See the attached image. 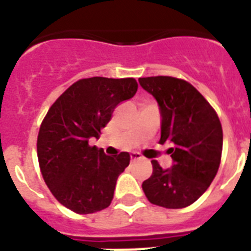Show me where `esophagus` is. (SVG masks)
I'll return each instance as SVG.
<instances>
[{
	"label": "esophagus",
	"instance_id": "esophagus-1",
	"mask_svg": "<svg viewBox=\"0 0 251 251\" xmlns=\"http://www.w3.org/2000/svg\"><path fill=\"white\" fill-rule=\"evenodd\" d=\"M130 159H131V161L141 160L142 155H141V153H138V152H133L131 155H130Z\"/></svg>",
	"mask_w": 251,
	"mask_h": 251
}]
</instances>
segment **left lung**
Here are the masks:
<instances>
[{"mask_svg": "<svg viewBox=\"0 0 251 251\" xmlns=\"http://www.w3.org/2000/svg\"><path fill=\"white\" fill-rule=\"evenodd\" d=\"M156 99L161 112L159 143H171L169 169L152 160V176L142 183L150 202L165 208L193 204L218 173L223 151V129L211 104L193 84L173 76L139 78Z\"/></svg>", "mask_w": 251, "mask_h": 251, "instance_id": "1", "label": "left lung"}]
</instances>
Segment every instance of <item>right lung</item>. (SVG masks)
<instances>
[{"label":"right lung","instance_id":"right-lung-1","mask_svg":"<svg viewBox=\"0 0 251 251\" xmlns=\"http://www.w3.org/2000/svg\"><path fill=\"white\" fill-rule=\"evenodd\" d=\"M138 90L134 78H84L53 102L37 135L41 175L54 198L76 214H94L109 206L118 176L130 155L108 156L96 146L114 108Z\"/></svg>","mask_w":251,"mask_h":251}]
</instances>
